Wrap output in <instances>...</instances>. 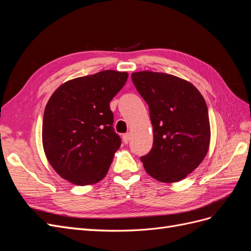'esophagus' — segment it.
<instances>
[{"label":"esophagus","mask_w":251,"mask_h":251,"mask_svg":"<svg viewBox=\"0 0 251 251\" xmlns=\"http://www.w3.org/2000/svg\"><path fill=\"white\" fill-rule=\"evenodd\" d=\"M130 139H131V135L130 134H125L124 136H123V140H124V142L126 144V143H128V141H130Z\"/></svg>","instance_id":"obj_1"}]
</instances>
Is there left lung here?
<instances>
[{"label":"left lung","mask_w":251,"mask_h":251,"mask_svg":"<svg viewBox=\"0 0 251 251\" xmlns=\"http://www.w3.org/2000/svg\"><path fill=\"white\" fill-rule=\"evenodd\" d=\"M132 80L149 104L153 148L140 157L154 179L172 183L193 173L206 156L210 126L206 102L193 83L168 73L140 71Z\"/></svg>","instance_id":"left-lung-1"}]
</instances>
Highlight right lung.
<instances>
[{"mask_svg":"<svg viewBox=\"0 0 251 251\" xmlns=\"http://www.w3.org/2000/svg\"><path fill=\"white\" fill-rule=\"evenodd\" d=\"M127 76L104 70L68 80L51 95L44 112L43 147L62 178L83 186L105 177L121 144L110 101Z\"/></svg>","mask_w":251,"mask_h":251,"instance_id":"1","label":"right lung"}]
</instances>
